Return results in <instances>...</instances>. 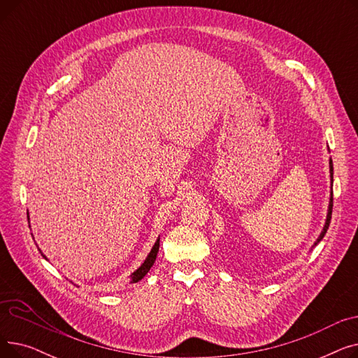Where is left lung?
I'll return each instance as SVG.
<instances>
[{"mask_svg": "<svg viewBox=\"0 0 358 358\" xmlns=\"http://www.w3.org/2000/svg\"><path fill=\"white\" fill-rule=\"evenodd\" d=\"M329 173H331V189H332V182H334V166H332V159H329ZM332 201H334V194H332V190H331V199H329V206H328V215H327V220H325V224H324V229L321 232V235L317 236V239L315 241L313 247H316L319 242L322 241V238L325 236L328 228H329V223H331V215H332ZM312 247V248H313Z\"/></svg>", "mask_w": 358, "mask_h": 358, "instance_id": "8db88e82", "label": "left lung"}]
</instances>
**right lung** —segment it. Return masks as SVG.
<instances>
[{
  "label": "right lung",
  "mask_w": 358,
  "mask_h": 358,
  "mask_svg": "<svg viewBox=\"0 0 358 358\" xmlns=\"http://www.w3.org/2000/svg\"><path fill=\"white\" fill-rule=\"evenodd\" d=\"M29 215V213H27ZM29 217V216H27ZM41 251V250H39ZM158 251H159V238L157 239V242H155V245L152 247V250H150V252L148 254V257H146V259L143 261V264L136 270V271H134L130 274V283H138L139 280H142L146 274H148V271L150 270V267L154 266V262H155V259H157V255H158ZM41 254H42V251H41ZM43 255V254H42ZM43 258H46L45 255H43ZM48 259V258H46Z\"/></svg>",
  "instance_id": "1"
}]
</instances>
